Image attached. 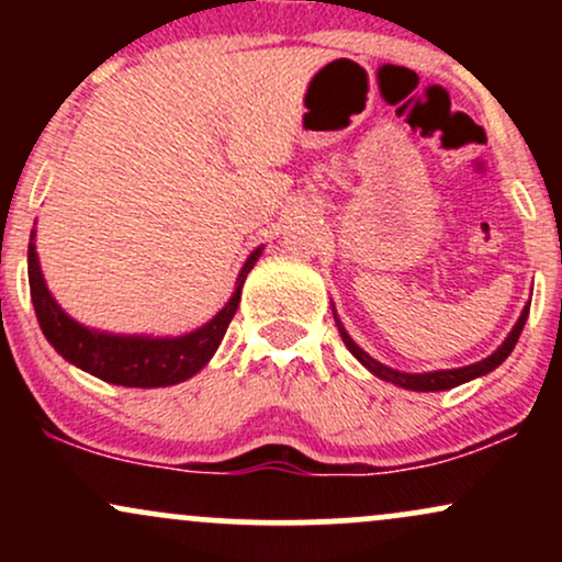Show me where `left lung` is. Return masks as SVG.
<instances>
[{"label": "left lung", "instance_id": "1", "mask_svg": "<svg viewBox=\"0 0 562 562\" xmlns=\"http://www.w3.org/2000/svg\"><path fill=\"white\" fill-rule=\"evenodd\" d=\"M528 306H531V303H526L524 312H520V317H518V322H515L513 330H509L507 338L502 340V344L496 346V351L488 353L486 359H481V362H475V364L454 367V370H430V372H402V370H393V367H389V364L378 362V359H372L370 353L364 351V348H359L357 344H353L351 335L346 333L344 322H340L338 314H335V306H333V314H335V325H338V333H340V338H344L346 348L353 353V357L359 359V362L367 367V370L372 372V375L380 378V380H385V383L398 385V389L428 393V391L457 389V385L468 383V380L483 378V375H488V372H492V370H496V367H499L509 357V353H513L515 344H518L520 330H524V325H526V319H528Z\"/></svg>", "mask_w": 562, "mask_h": 562}]
</instances>
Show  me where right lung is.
<instances>
[{
    "mask_svg": "<svg viewBox=\"0 0 562 562\" xmlns=\"http://www.w3.org/2000/svg\"><path fill=\"white\" fill-rule=\"evenodd\" d=\"M263 245L254 250L243 263L237 274L235 293L216 312L214 319L195 327L184 335H121L94 330V327L81 325L70 314L63 312L60 303L49 293L44 282L42 267H38L36 254V229H31L29 243V285L31 301H34L38 327L49 346L60 353L70 364L89 375L105 380L113 385H126V389H164V385H177L190 380L195 372L203 370L216 353L227 333L232 317L240 303V293L245 277L259 261Z\"/></svg>",
    "mask_w": 562,
    "mask_h": 562,
    "instance_id": "right-lung-1",
    "label": "right lung"
}]
</instances>
